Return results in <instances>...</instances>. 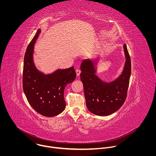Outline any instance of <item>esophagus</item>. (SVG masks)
Segmentation results:
<instances>
[{
	"label": "esophagus",
	"instance_id": "esophagus-1",
	"mask_svg": "<svg viewBox=\"0 0 156 156\" xmlns=\"http://www.w3.org/2000/svg\"><path fill=\"white\" fill-rule=\"evenodd\" d=\"M76 72L77 76H79V75H80V73H81V71H80L79 69H76Z\"/></svg>",
	"mask_w": 156,
	"mask_h": 156
}]
</instances>
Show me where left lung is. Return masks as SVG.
Listing matches in <instances>:
<instances>
[{
	"mask_svg": "<svg viewBox=\"0 0 156 156\" xmlns=\"http://www.w3.org/2000/svg\"><path fill=\"white\" fill-rule=\"evenodd\" d=\"M126 58L125 66L121 76L110 83L103 82L96 75L91 60L82 62L80 74L83 83L87 108L99 116H107L117 111L127 98L131 75V60L126 45H124Z\"/></svg>",
	"mask_w": 156,
	"mask_h": 156,
	"instance_id": "obj_1",
	"label": "left lung"
}]
</instances>
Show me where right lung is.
Masks as SVG:
<instances>
[{"label": "right lung", "instance_id": "obj_1", "mask_svg": "<svg viewBox=\"0 0 156 156\" xmlns=\"http://www.w3.org/2000/svg\"><path fill=\"white\" fill-rule=\"evenodd\" d=\"M41 30H38L24 55L23 88L32 108L43 116L51 117L65 109V87L74 80L76 73L74 67L58 69L50 74H44L36 68L33 61V52L34 44Z\"/></svg>", "mask_w": 156, "mask_h": 156}]
</instances>
